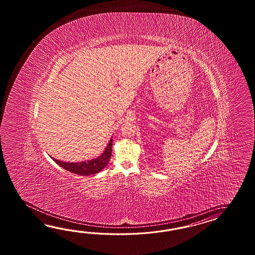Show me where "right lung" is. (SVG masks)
Segmentation results:
<instances>
[{
  "instance_id": "right-lung-1",
  "label": "right lung",
  "mask_w": 255,
  "mask_h": 255,
  "mask_svg": "<svg viewBox=\"0 0 255 255\" xmlns=\"http://www.w3.org/2000/svg\"><path fill=\"white\" fill-rule=\"evenodd\" d=\"M112 144H113V140L110 139L109 145L106 147L103 154L97 158L88 160V161L79 163L63 162L55 159L54 157L52 158L54 162H56V164H58L62 168L70 171L72 173L81 175V176H88V175L98 173L108 165L112 154Z\"/></svg>"
}]
</instances>
